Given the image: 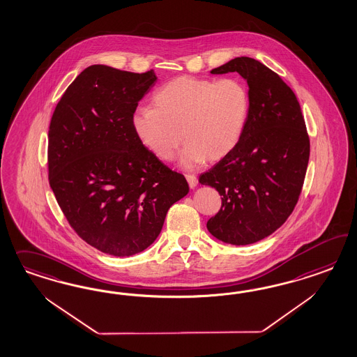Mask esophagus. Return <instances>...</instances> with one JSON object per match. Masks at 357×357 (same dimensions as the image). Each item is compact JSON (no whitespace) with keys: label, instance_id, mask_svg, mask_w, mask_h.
<instances>
[{"label":"esophagus","instance_id":"34e87169","mask_svg":"<svg viewBox=\"0 0 357 357\" xmlns=\"http://www.w3.org/2000/svg\"><path fill=\"white\" fill-rule=\"evenodd\" d=\"M185 179H187L188 185H190L191 188H195V187H196V184H197V178H196V175H194V174H185Z\"/></svg>","mask_w":357,"mask_h":357}]
</instances>
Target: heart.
<instances>
[{"label": "heart", "instance_id": "heart-1", "mask_svg": "<svg viewBox=\"0 0 357 357\" xmlns=\"http://www.w3.org/2000/svg\"><path fill=\"white\" fill-rule=\"evenodd\" d=\"M153 102L154 107H140L132 118L136 136L165 161L173 160L185 139V166L224 158L237 145L249 118V91L234 78L178 77L160 87Z\"/></svg>", "mask_w": 357, "mask_h": 357}]
</instances>
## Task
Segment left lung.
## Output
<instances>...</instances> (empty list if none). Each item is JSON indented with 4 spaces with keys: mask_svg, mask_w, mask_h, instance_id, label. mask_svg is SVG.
Listing matches in <instances>:
<instances>
[{
    "mask_svg": "<svg viewBox=\"0 0 357 357\" xmlns=\"http://www.w3.org/2000/svg\"><path fill=\"white\" fill-rule=\"evenodd\" d=\"M237 72L248 81L249 118L234 149L199 182L221 195V208L206 222L209 233L230 245L268 237L291 216L303 190L310 140L292 89L251 57H236L211 70Z\"/></svg>",
    "mask_w": 357,
    "mask_h": 357,
    "instance_id": "left-lung-1",
    "label": "left lung"
}]
</instances>
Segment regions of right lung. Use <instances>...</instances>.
Wrapping results in <instances>:
<instances>
[{
	"instance_id": "1",
	"label": "right lung",
	"mask_w": 357,
	"mask_h": 357,
	"mask_svg": "<svg viewBox=\"0 0 357 357\" xmlns=\"http://www.w3.org/2000/svg\"><path fill=\"white\" fill-rule=\"evenodd\" d=\"M157 77L91 65L65 90L48 130V179L69 225L90 246L130 257L151 246L169 208L188 194L182 174L136 136L132 118Z\"/></svg>"
}]
</instances>
